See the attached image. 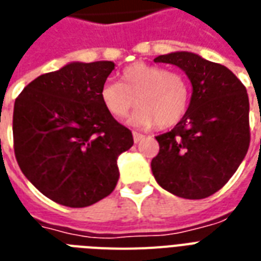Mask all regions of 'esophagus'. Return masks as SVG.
<instances>
[{
	"instance_id": "1",
	"label": "esophagus",
	"mask_w": 261,
	"mask_h": 261,
	"mask_svg": "<svg viewBox=\"0 0 261 261\" xmlns=\"http://www.w3.org/2000/svg\"><path fill=\"white\" fill-rule=\"evenodd\" d=\"M143 139H144L143 133L136 132V130H133V141H135V143H140V141L143 140Z\"/></svg>"
}]
</instances>
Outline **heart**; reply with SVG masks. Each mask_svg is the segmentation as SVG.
Masks as SVG:
<instances>
[{"instance_id":"1","label":"heart","mask_w":261,"mask_h":261,"mask_svg":"<svg viewBox=\"0 0 261 261\" xmlns=\"http://www.w3.org/2000/svg\"><path fill=\"white\" fill-rule=\"evenodd\" d=\"M101 101L113 117L122 118L135 108L129 118L136 126L166 129L185 117L190 105V85L185 75L162 66L133 63L124 68L121 83L106 81L101 87Z\"/></svg>"}]
</instances>
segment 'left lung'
I'll return each mask as SVG.
<instances>
[{
  "label": "left lung",
  "mask_w": 261,
  "mask_h": 261,
  "mask_svg": "<svg viewBox=\"0 0 261 261\" xmlns=\"http://www.w3.org/2000/svg\"><path fill=\"white\" fill-rule=\"evenodd\" d=\"M153 60L182 68L193 86L185 117L156 136L160 149L151 163L153 176L176 197H210L228 183L249 148L247 89L229 68L191 52Z\"/></svg>",
  "instance_id": "8db88e82"
}]
</instances>
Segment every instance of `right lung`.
I'll return each mask as SVG.
<instances>
[{"label":"right lung","mask_w":261,"mask_h":261,"mask_svg":"<svg viewBox=\"0 0 261 261\" xmlns=\"http://www.w3.org/2000/svg\"><path fill=\"white\" fill-rule=\"evenodd\" d=\"M113 62H74L37 76L13 110V147L22 174L56 203L86 207L117 185V158L132 132L101 101Z\"/></svg>","instance_id":"1"}]
</instances>
